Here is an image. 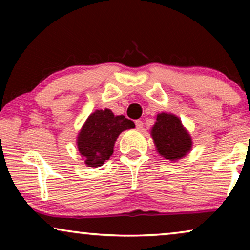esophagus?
Listing matches in <instances>:
<instances>
[{"label": "esophagus", "mask_w": 250, "mask_h": 250, "mask_svg": "<svg viewBox=\"0 0 250 250\" xmlns=\"http://www.w3.org/2000/svg\"><path fill=\"white\" fill-rule=\"evenodd\" d=\"M135 126H136V128H138V129H142L143 128V122L140 121V119H138V121H135Z\"/></svg>", "instance_id": "obj_1"}]
</instances>
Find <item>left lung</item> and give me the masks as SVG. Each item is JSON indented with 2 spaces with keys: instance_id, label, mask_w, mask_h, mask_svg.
Returning <instances> with one entry per match:
<instances>
[{
  "instance_id": "obj_1",
  "label": "left lung",
  "mask_w": 250,
  "mask_h": 250,
  "mask_svg": "<svg viewBox=\"0 0 250 250\" xmlns=\"http://www.w3.org/2000/svg\"><path fill=\"white\" fill-rule=\"evenodd\" d=\"M151 136L157 152L169 162L183 158L192 148L189 132L183 127L181 119L173 114L162 112L157 115Z\"/></svg>"
}]
</instances>
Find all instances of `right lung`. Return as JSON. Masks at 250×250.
<instances>
[{
	"instance_id": "obj_1",
	"label": "right lung",
	"mask_w": 250,
	"mask_h": 250,
	"mask_svg": "<svg viewBox=\"0 0 250 250\" xmlns=\"http://www.w3.org/2000/svg\"><path fill=\"white\" fill-rule=\"evenodd\" d=\"M135 125L125 116H115L110 109L95 110L88 116L77 136V148L88 167H100L114 152V146L123 131Z\"/></svg>"
}]
</instances>
